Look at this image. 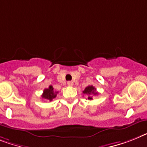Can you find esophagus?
Returning a JSON list of instances; mask_svg holds the SVG:
<instances>
[{
  "label": "esophagus",
  "instance_id": "34e87169",
  "mask_svg": "<svg viewBox=\"0 0 147 147\" xmlns=\"http://www.w3.org/2000/svg\"><path fill=\"white\" fill-rule=\"evenodd\" d=\"M67 85H68L69 86H72L73 85H74V82H73L72 81H68V82H67Z\"/></svg>",
  "mask_w": 147,
  "mask_h": 147
}]
</instances>
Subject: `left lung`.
<instances>
[{"instance_id": "1", "label": "left lung", "mask_w": 147, "mask_h": 147, "mask_svg": "<svg viewBox=\"0 0 147 147\" xmlns=\"http://www.w3.org/2000/svg\"><path fill=\"white\" fill-rule=\"evenodd\" d=\"M82 93L86 94L88 100H92V95H96L98 93L96 92V88L93 86H88L85 88V90L82 92Z\"/></svg>"}]
</instances>
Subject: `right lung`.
I'll return each instance as SVG.
<instances>
[{"label":"right lung","instance_id":"obj_1","mask_svg":"<svg viewBox=\"0 0 147 147\" xmlns=\"http://www.w3.org/2000/svg\"><path fill=\"white\" fill-rule=\"evenodd\" d=\"M56 95L57 92L53 91V87L52 86H49V88H45L44 90H43V94H42V98L52 101V100L56 97Z\"/></svg>","mask_w":147,"mask_h":147}]
</instances>
